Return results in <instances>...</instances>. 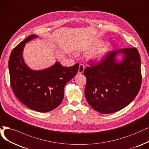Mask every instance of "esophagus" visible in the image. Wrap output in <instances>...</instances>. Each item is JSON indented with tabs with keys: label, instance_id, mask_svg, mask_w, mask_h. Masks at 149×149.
Wrapping results in <instances>:
<instances>
[{
	"label": "esophagus",
	"instance_id": "obj_1",
	"mask_svg": "<svg viewBox=\"0 0 149 149\" xmlns=\"http://www.w3.org/2000/svg\"><path fill=\"white\" fill-rule=\"evenodd\" d=\"M84 68H85V67L84 66V65L80 64L79 67V70H78V73L79 74L82 73L83 71H84Z\"/></svg>",
	"mask_w": 149,
	"mask_h": 149
}]
</instances>
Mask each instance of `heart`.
<instances>
[{"label": "heart", "mask_w": 149, "mask_h": 149, "mask_svg": "<svg viewBox=\"0 0 149 149\" xmlns=\"http://www.w3.org/2000/svg\"><path fill=\"white\" fill-rule=\"evenodd\" d=\"M103 41L102 40H95L90 46H88L86 50L92 51L89 55V59L93 62H99L102 61L109 51L110 45L108 43H105L102 45Z\"/></svg>", "instance_id": "b5f03b06"}]
</instances>
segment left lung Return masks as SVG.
<instances>
[{
  "instance_id": "1",
  "label": "left lung",
  "mask_w": 149,
  "mask_h": 149,
  "mask_svg": "<svg viewBox=\"0 0 149 149\" xmlns=\"http://www.w3.org/2000/svg\"><path fill=\"white\" fill-rule=\"evenodd\" d=\"M122 56L120 60L118 59ZM141 60L135 47L110 51L97 65L84 71L87 103L102 114L125 108L138 95L141 85Z\"/></svg>"
}]
</instances>
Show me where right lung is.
Returning <instances> with one entry per match:
<instances>
[{
  "label": "right lung",
  "mask_w": 149,
  "mask_h": 149,
  "mask_svg": "<svg viewBox=\"0 0 149 149\" xmlns=\"http://www.w3.org/2000/svg\"><path fill=\"white\" fill-rule=\"evenodd\" d=\"M38 38L31 35L13 49L8 68L11 86L20 102L29 108L40 112L56 108L62 102L64 87L78 73L79 64L64 67L58 62L43 70L29 68L23 58L26 43Z\"/></svg>",
  "instance_id": "add662e5"
}]
</instances>
